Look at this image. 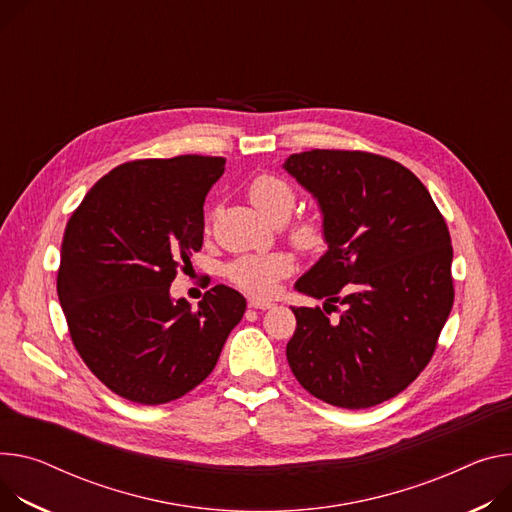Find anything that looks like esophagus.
Instances as JSON below:
<instances>
[{
  "label": "esophagus",
  "instance_id": "1",
  "mask_svg": "<svg viewBox=\"0 0 512 512\" xmlns=\"http://www.w3.org/2000/svg\"><path fill=\"white\" fill-rule=\"evenodd\" d=\"M273 302L271 300H261V298H249V308H257V310H267L271 308Z\"/></svg>",
  "mask_w": 512,
  "mask_h": 512
}]
</instances>
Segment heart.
I'll return each mask as SVG.
<instances>
[{
  "label": "heart",
  "instance_id": "heart-1",
  "mask_svg": "<svg viewBox=\"0 0 512 512\" xmlns=\"http://www.w3.org/2000/svg\"><path fill=\"white\" fill-rule=\"evenodd\" d=\"M249 198L257 212L269 222H284L296 206L292 185L269 173H263L249 183ZM292 239L304 249H314L322 245V226L316 220H300L292 226ZM292 269L294 263L286 253H253L232 261L226 275L232 284L251 294L269 296L275 292L277 282L290 275Z\"/></svg>",
  "mask_w": 512,
  "mask_h": 512
}]
</instances>
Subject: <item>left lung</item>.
<instances>
[{"mask_svg":"<svg viewBox=\"0 0 512 512\" xmlns=\"http://www.w3.org/2000/svg\"><path fill=\"white\" fill-rule=\"evenodd\" d=\"M282 167L316 200L329 247L294 288L324 309L346 306L339 321L292 308L288 363L324 402L376 406L427 367L451 312L447 224L421 179L392 159L314 149Z\"/></svg>","mask_w":512,"mask_h":512,"instance_id":"1","label":"left lung"}]
</instances>
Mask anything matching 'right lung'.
Listing matches in <instances>:
<instances>
[{
  "label": "right lung",
  "mask_w": 512,
  "mask_h": 512,
  "mask_svg": "<svg viewBox=\"0 0 512 512\" xmlns=\"http://www.w3.org/2000/svg\"><path fill=\"white\" fill-rule=\"evenodd\" d=\"M224 157L130 161L91 188L67 222L57 294L75 349L114 394L165 404L214 369L247 300L228 286L192 310L171 298L204 241V200Z\"/></svg>",
  "instance_id": "1"
}]
</instances>
